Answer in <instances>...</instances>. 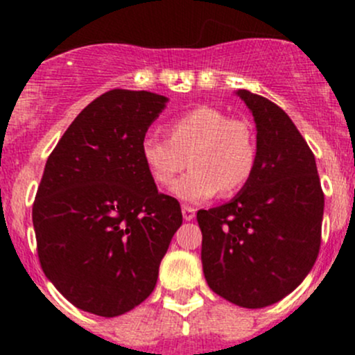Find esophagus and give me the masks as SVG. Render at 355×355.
Wrapping results in <instances>:
<instances>
[{
  "label": "esophagus",
  "instance_id": "esophagus-1",
  "mask_svg": "<svg viewBox=\"0 0 355 355\" xmlns=\"http://www.w3.org/2000/svg\"><path fill=\"white\" fill-rule=\"evenodd\" d=\"M182 216H184V220L185 221H191V220H194L196 218V209L194 207H191V206H182Z\"/></svg>",
  "mask_w": 355,
  "mask_h": 355
}]
</instances>
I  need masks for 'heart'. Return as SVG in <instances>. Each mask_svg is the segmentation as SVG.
<instances>
[{
    "instance_id": "obj_1",
    "label": "heart",
    "mask_w": 355,
    "mask_h": 355,
    "mask_svg": "<svg viewBox=\"0 0 355 355\" xmlns=\"http://www.w3.org/2000/svg\"><path fill=\"white\" fill-rule=\"evenodd\" d=\"M168 139L146 135L141 157L161 187L173 184L178 173L191 171L173 187L177 198L202 202L218 191L232 196L250 180L257 163V146L250 125L230 118L213 106H198L168 123Z\"/></svg>"
}]
</instances>
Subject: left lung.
Wrapping results in <instances>:
<instances>
[{"label": "left lung", "instance_id": "left-lung-1", "mask_svg": "<svg viewBox=\"0 0 355 355\" xmlns=\"http://www.w3.org/2000/svg\"><path fill=\"white\" fill-rule=\"evenodd\" d=\"M237 94L256 121V170L237 198L198 211L200 259L214 293L257 309L288 295L316 263L324 194L313 151L288 114L263 96Z\"/></svg>", "mask_w": 355, "mask_h": 355}]
</instances>
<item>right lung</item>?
<instances>
[{
  "mask_svg": "<svg viewBox=\"0 0 355 355\" xmlns=\"http://www.w3.org/2000/svg\"><path fill=\"white\" fill-rule=\"evenodd\" d=\"M166 101L148 91L105 92L46 161L32 206L39 263L78 309L120 316L156 287L182 209L157 192L141 141Z\"/></svg>",
  "mask_w": 355,
  "mask_h": 355,
  "instance_id": "add662e5",
  "label": "right lung"
}]
</instances>
